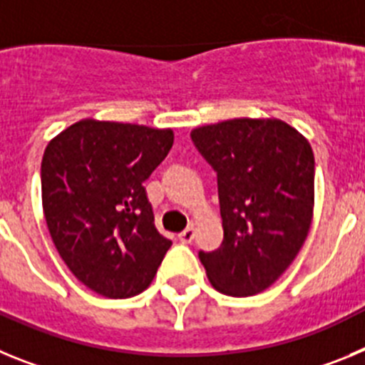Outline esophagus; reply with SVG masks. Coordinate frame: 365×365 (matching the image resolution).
<instances>
[{
	"instance_id": "esophagus-1",
	"label": "esophagus",
	"mask_w": 365,
	"mask_h": 365,
	"mask_svg": "<svg viewBox=\"0 0 365 365\" xmlns=\"http://www.w3.org/2000/svg\"><path fill=\"white\" fill-rule=\"evenodd\" d=\"M193 237H195V228L188 227L179 234V241L180 243H192Z\"/></svg>"
}]
</instances>
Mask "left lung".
<instances>
[{"label": "left lung", "mask_w": 365, "mask_h": 365, "mask_svg": "<svg viewBox=\"0 0 365 365\" xmlns=\"http://www.w3.org/2000/svg\"><path fill=\"white\" fill-rule=\"evenodd\" d=\"M217 173L222 243L199 259L228 296H254L289 269L309 234L314 206L311 144L282 120L235 118L192 131Z\"/></svg>", "instance_id": "obj_1"}]
</instances>
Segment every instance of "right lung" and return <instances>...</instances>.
Returning <instances> with one entry per match:
<instances>
[{
	"label": "right lung",
	"instance_id": "1",
	"mask_svg": "<svg viewBox=\"0 0 365 365\" xmlns=\"http://www.w3.org/2000/svg\"><path fill=\"white\" fill-rule=\"evenodd\" d=\"M172 146V130L80 120L45 148L41 201L54 247L106 298L146 291L172 247L144 188Z\"/></svg>",
	"mask_w": 365,
	"mask_h": 365
}]
</instances>
